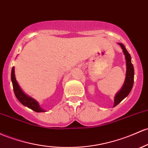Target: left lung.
<instances>
[{"mask_svg": "<svg viewBox=\"0 0 148 148\" xmlns=\"http://www.w3.org/2000/svg\"><path fill=\"white\" fill-rule=\"evenodd\" d=\"M121 46V49L123 50L124 54L126 58V79L124 85L121 90H119L117 93L115 95L114 97V107L117 105L118 104L121 103L126 97L128 96V95L131 92L133 86H134V69L132 63H131V58L127 50L126 49L125 46L122 43H119Z\"/></svg>", "mask_w": 148, "mask_h": 148, "instance_id": "1", "label": "left lung"}]
</instances>
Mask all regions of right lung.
Here are the masks:
<instances>
[{
    "instance_id": "right-lung-1",
    "label": "right lung",
    "mask_w": 148,
    "mask_h": 148,
    "mask_svg": "<svg viewBox=\"0 0 148 148\" xmlns=\"http://www.w3.org/2000/svg\"><path fill=\"white\" fill-rule=\"evenodd\" d=\"M11 81L12 83V86H13V90L14 95H15L16 98L18 99V100L20 102L22 105L24 106L27 107V108L32 109L34 111L36 112H45L43 109H42L40 107L39 104L36 100L34 99L29 97L27 94H25L22 91L21 88L19 87L18 83L15 78V74H14V67L12 68V71H11Z\"/></svg>"
}]
</instances>
